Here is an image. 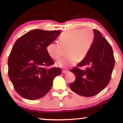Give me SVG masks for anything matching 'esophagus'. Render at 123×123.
Returning <instances> with one entry per match:
<instances>
[{
    "mask_svg": "<svg viewBox=\"0 0 123 123\" xmlns=\"http://www.w3.org/2000/svg\"><path fill=\"white\" fill-rule=\"evenodd\" d=\"M62 72H63V73H68V72H69V70H68L63 69V71H62Z\"/></svg>",
    "mask_w": 123,
    "mask_h": 123,
    "instance_id": "1",
    "label": "esophagus"
}]
</instances>
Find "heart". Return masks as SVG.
Returning <instances> with one entry per match:
<instances>
[{
    "label": "heart",
    "instance_id": "b5f03b06",
    "mask_svg": "<svg viewBox=\"0 0 123 123\" xmlns=\"http://www.w3.org/2000/svg\"><path fill=\"white\" fill-rule=\"evenodd\" d=\"M94 39L93 30L89 27L69 30L60 35L59 43L54 41L50 43L46 50L51 58L58 60L63 54V49H67L66 54L68 56L57 62L56 65L62 68H68L87 56Z\"/></svg>",
    "mask_w": 123,
    "mask_h": 123
}]
</instances>
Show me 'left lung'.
<instances>
[{"label":"left lung","instance_id":"8db88e82","mask_svg":"<svg viewBox=\"0 0 123 123\" xmlns=\"http://www.w3.org/2000/svg\"><path fill=\"white\" fill-rule=\"evenodd\" d=\"M95 39L87 56L70 72L75 80L69 85L73 92L85 97L93 96L110 82L115 65L112 49L98 30L93 29ZM87 66L85 70L79 67Z\"/></svg>","mask_w":123,"mask_h":123}]
</instances>
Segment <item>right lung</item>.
Here are the masks:
<instances>
[{
  "instance_id": "right-lung-1",
  "label": "right lung",
  "mask_w": 123,
  "mask_h": 123,
  "mask_svg": "<svg viewBox=\"0 0 123 123\" xmlns=\"http://www.w3.org/2000/svg\"><path fill=\"white\" fill-rule=\"evenodd\" d=\"M59 30H33L17 40L8 60V76L14 90L23 98L37 100L51 89L54 78L61 74L53 65L47 46L58 37Z\"/></svg>"
}]
</instances>
